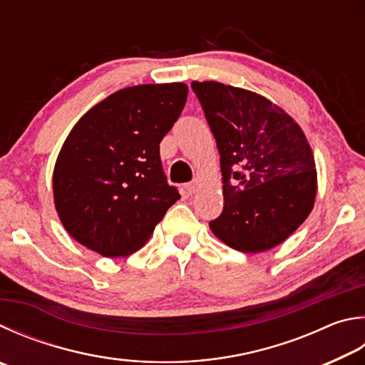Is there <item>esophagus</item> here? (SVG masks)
<instances>
[{
    "label": "esophagus",
    "mask_w": 365,
    "mask_h": 365,
    "mask_svg": "<svg viewBox=\"0 0 365 365\" xmlns=\"http://www.w3.org/2000/svg\"><path fill=\"white\" fill-rule=\"evenodd\" d=\"M197 188H200V180H197V178H195L193 182L185 185V190H187L188 195H193Z\"/></svg>",
    "instance_id": "34e87169"
}]
</instances>
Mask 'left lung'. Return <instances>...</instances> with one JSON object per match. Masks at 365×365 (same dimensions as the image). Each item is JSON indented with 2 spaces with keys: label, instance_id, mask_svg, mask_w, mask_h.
Segmentation results:
<instances>
[{
  "label": "left lung",
  "instance_id": "obj_1",
  "mask_svg": "<svg viewBox=\"0 0 365 365\" xmlns=\"http://www.w3.org/2000/svg\"><path fill=\"white\" fill-rule=\"evenodd\" d=\"M215 137L223 210L209 227L257 254L286 241L314 205V158L303 130L268 98L215 81L191 83Z\"/></svg>",
  "mask_w": 365,
  "mask_h": 365
}]
</instances>
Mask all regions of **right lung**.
Masks as SVG:
<instances>
[{
  "mask_svg": "<svg viewBox=\"0 0 365 365\" xmlns=\"http://www.w3.org/2000/svg\"><path fill=\"white\" fill-rule=\"evenodd\" d=\"M183 83L140 84L91 108L57 156L52 188L70 236L103 257L140 249L178 190L168 183L160 143L180 116Z\"/></svg>",
  "mask_w": 365,
  "mask_h": 365,
  "instance_id": "add662e5",
  "label": "right lung"
}]
</instances>
